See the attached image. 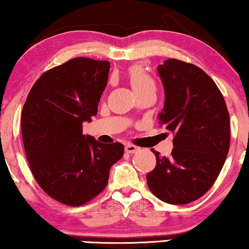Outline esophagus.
<instances>
[{"label":"esophagus","mask_w":249,"mask_h":249,"mask_svg":"<svg viewBox=\"0 0 249 249\" xmlns=\"http://www.w3.org/2000/svg\"><path fill=\"white\" fill-rule=\"evenodd\" d=\"M138 149H139V148L137 147V146L131 145V144H127V145L124 146V151L127 152V153H129V154H132V153L137 152Z\"/></svg>","instance_id":"obj_1"}]
</instances>
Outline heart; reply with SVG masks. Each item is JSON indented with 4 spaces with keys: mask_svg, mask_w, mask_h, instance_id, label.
<instances>
[{
    "mask_svg": "<svg viewBox=\"0 0 249 249\" xmlns=\"http://www.w3.org/2000/svg\"><path fill=\"white\" fill-rule=\"evenodd\" d=\"M129 80L134 91H138L147 86H154V81L141 67H132L129 70Z\"/></svg>",
    "mask_w": 249,
    "mask_h": 249,
    "instance_id": "obj_1",
    "label": "heart"
}]
</instances>
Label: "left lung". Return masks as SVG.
Listing matches in <instances>:
<instances>
[{"mask_svg":"<svg viewBox=\"0 0 249 249\" xmlns=\"http://www.w3.org/2000/svg\"><path fill=\"white\" fill-rule=\"evenodd\" d=\"M164 87L160 124L175 134L169 158L156 156L146 176L152 193L162 202L188 204L213 186L230 146V117L221 91L194 64L169 59L158 67Z\"/></svg>","mask_w":249,"mask_h":249,"instance_id":"left-lung-1","label":"left lung"}]
</instances>
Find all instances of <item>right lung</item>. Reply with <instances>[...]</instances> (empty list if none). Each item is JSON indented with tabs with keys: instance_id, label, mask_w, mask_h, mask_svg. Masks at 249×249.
Listing matches in <instances>:
<instances>
[{
	"instance_id": "obj_1",
	"label": "right lung",
	"mask_w": 249,
	"mask_h": 249,
	"mask_svg": "<svg viewBox=\"0 0 249 249\" xmlns=\"http://www.w3.org/2000/svg\"><path fill=\"white\" fill-rule=\"evenodd\" d=\"M108 71V61L69 60L44 72L23 105L21 134L30 170L40 188L66 205L96 197L124 155L121 142L103 144L83 135V122L97 114Z\"/></svg>"
}]
</instances>
